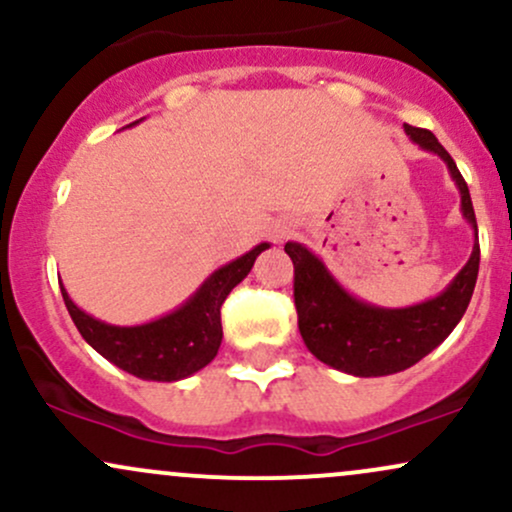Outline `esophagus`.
Returning <instances> with one entry per match:
<instances>
[{
	"instance_id": "esophagus-1",
	"label": "esophagus",
	"mask_w": 512,
	"mask_h": 512,
	"mask_svg": "<svg viewBox=\"0 0 512 512\" xmlns=\"http://www.w3.org/2000/svg\"><path fill=\"white\" fill-rule=\"evenodd\" d=\"M281 236H284V233H281Z\"/></svg>"
}]
</instances>
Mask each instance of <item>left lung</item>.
Masks as SVG:
<instances>
[{"instance_id":"left-lung-1","label":"left lung","mask_w":512,"mask_h":512,"mask_svg":"<svg viewBox=\"0 0 512 512\" xmlns=\"http://www.w3.org/2000/svg\"><path fill=\"white\" fill-rule=\"evenodd\" d=\"M404 132L419 149L431 151L448 166L460 190L462 216L474 231L472 255L438 296L407 308L366 303L346 291L313 250L293 240L284 245L293 260V298L305 346L322 363L356 378L407 370L443 344L472 301L479 274V233L467 182L436 134L411 125H404Z\"/></svg>"}]
</instances>
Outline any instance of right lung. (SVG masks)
<instances>
[{"label":"right lung","mask_w":512,"mask_h":512,"mask_svg":"<svg viewBox=\"0 0 512 512\" xmlns=\"http://www.w3.org/2000/svg\"><path fill=\"white\" fill-rule=\"evenodd\" d=\"M137 122L127 127H134ZM267 248L269 243H260L245 255L223 264L202 281V286L185 303L142 325L122 327L98 320L69 298L64 284H60V289L76 330L103 358L142 380L178 383L195 375L219 354L223 339L221 305L228 293L250 274L257 255Z\"/></svg>","instance_id":"add662e5"}]
</instances>
